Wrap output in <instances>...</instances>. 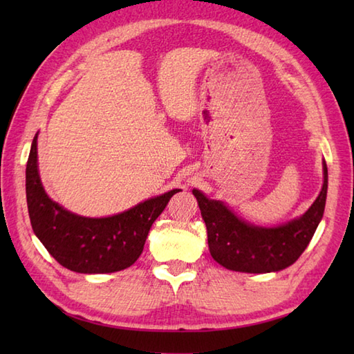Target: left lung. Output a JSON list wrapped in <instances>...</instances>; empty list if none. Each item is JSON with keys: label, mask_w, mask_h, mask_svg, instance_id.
<instances>
[{"label": "left lung", "mask_w": 354, "mask_h": 354, "mask_svg": "<svg viewBox=\"0 0 354 354\" xmlns=\"http://www.w3.org/2000/svg\"><path fill=\"white\" fill-rule=\"evenodd\" d=\"M324 184L317 201L307 212L288 223L274 228L248 223L222 204L193 190L208 234L212 257L223 268L239 272L266 274L286 269L298 260L312 240L322 219L327 198V165Z\"/></svg>", "instance_id": "8db88e82"}]
</instances>
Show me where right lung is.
<instances>
[{"label": "right lung", "mask_w": 354, "mask_h": 354, "mask_svg": "<svg viewBox=\"0 0 354 354\" xmlns=\"http://www.w3.org/2000/svg\"><path fill=\"white\" fill-rule=\"evenodd\" d=\"M170 190L109 217L77 216L51 201L37 170V133L26 169L30 222L36 237L64 268L80 274H109L132 266L142 252L149 230L173 194Z\"/></svg>", "instance_id": "1"}]
</instances>
